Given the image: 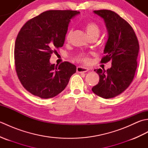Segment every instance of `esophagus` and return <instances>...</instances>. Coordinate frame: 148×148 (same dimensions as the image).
Masks as SVG:
<instances>
[{"instance_id":"1","label":"esophagus","mask_w":148,"mask_h":148,"mask_svg":"<svg viewBox=\"0 0 148 148\" xmlns=\"http://www.w3.org/2000/svg\"><path fill=\"white\" fill-rule=\"evenodd\" d=\"M89 71L88 68L84 67H77V72H86Z\"/></svg>"}]
</instances>
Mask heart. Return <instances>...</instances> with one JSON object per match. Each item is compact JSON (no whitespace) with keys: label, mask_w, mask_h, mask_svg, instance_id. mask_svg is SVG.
I'll return each mask as SVG.
<instances>
[{"label":"heart","mask_w":148,"mask_h":148,"mask_svg":"<svg viewBox=\"0 0 148 148\" xmlns=\"http://www.w3.org/2000/svg\"><path fill=\"white\" fill-rule=\"evenodd\" d=\"M84 29H85L86 32L89 37L93 36V35H97L99 36L100 33V29L99 27L97 25L92 21H89L87 22L84 25ZM72 34V30H70L68 32L67 35V39L69 40ZM77 60L80 62H82L83 63H88L89 61V58L87 56L84 55H81L78 56Z\"/></svg>","instance_id":"b5f03b06"}]
</instances>
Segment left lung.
Masks as SVG:
<instances>
[{"label":"left lung","instance_id":"8db88e82","mask_svg":"<svg viewBox=\"0 0 148 148\" xmlns=\"http://www.w3.org/2000/svg\"><path fill=\"white\" fill-rule=\"evenodd\" d=\"M93 12L103 19L108 32L105 56L100 62L111 60L112 65L107 71L95 70L100 79L92 90L103 99H111L123 92L133 81L139 45L132 27L116 12L106 9Z\"/></svg>","mask_w":148,"mask_h":148}]
</instances>
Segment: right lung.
<instances>
[{"instance_id":"right-lung-1","label":"right lung","mask_w":148,"mask_h":148,"mask_svg":"<svg viewBox=\"0 0 148 148\" xmlns=\"http://www.w3.org/2000/svg\"><path fill=\"white\" fill-rule=\"evenodd\" d=\"M80 12L50 10L31 19L22 27L14 46L16 71L27 91L50 99L67 86L76 67L68 62L59 65L49 62L51 55L63 46L71 20Z\"/></svg>"}]
</instances>
